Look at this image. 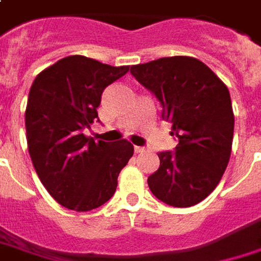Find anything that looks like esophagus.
I'll return each mask as SVG.
<instances>
[{
	"label": "esophagus",
	"mask_w": 261,
	"mask_h": 261,
	"mask_svg": "<svg viewBox=\"0 0 261 261\" xmlns=\"http://www.w3.org/2000/svg\"><path fill=\"white\" fill-rule=\"evenodd\" d=\"M135 152L136 153H142V152H145V148H142V146H135Z\"/></svg>",
	"instance_id": "esophagus-1"
}]
</instances>
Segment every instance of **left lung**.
Returning a JSON list of instances; mask_svg holds the SVG:
<instances>
[{
	"instance_id": "8db88e82",
	"label": "left lung",
	"mask_w": 261,
	"mask_h": 261,
	"mask_svg": "<svg viewBox=\"0 0 261 261\" xmlns=\"http://www.w3.org/2000/svg\"><path fill=\"white\" fill-rule=\"evenodd\" d=\"M162 105L172 123L175 151L159 152L158 171L148 178L152 194L172 207H192L214 191L230 161L234 113L227 86L202 61L162 57L130 67Z\"/></svg>"
}]
</instances>
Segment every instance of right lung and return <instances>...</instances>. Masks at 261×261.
<instances>
[{"instance_id":"1","label":"right lung","mask_w":261,"mask_h":261,"mask_svg":"<svg viewBox=\"0 0 261 261\" xmlns=\"http://www.w3.org/2000/svg\"><path fill=\"white\" fill-rule=\"evenodd\" d=\"M85 56H69L43 70L33 82L25 109L29 152L37 175L63 207L90 211L112 198L134 145L94 141L83 134L94 120L103 90L125 76Z\"/></svg>"}]
</instances>
